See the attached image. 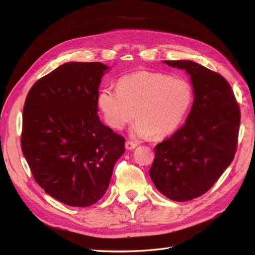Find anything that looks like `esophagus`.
Instances as JSON below:
<instances>
[{
  "mask_svg": "<svg viewBox=\"0 0 255 255\" xmlns=\"http://www.w3.org/2000/svg\"><path fill=\"white\" fill-rule=\"evenodd\" d=\"M137 146V144L135 143V142H133V141H127L126 142V149L127 150H133V149H135Z\"/></svg>",
  "mask_w": 255,
  "mask_h": 255,
  "instance_id": "34e87169",
  "label": "esophagus"
}]
</instances>
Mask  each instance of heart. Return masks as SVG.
<instances>
[{"instance_id":"b5f03b06","label":"heart","mask_w":255,"mask_h":255,"mask_svg":"<svg viewBox=\"0 0 255 255\" xmlns=\"http://www.w3.org/2000/svg\"><path fill=\"white\" fill-rule=\"evenodd\" d=\"M192 100L188 82L165 73L139 71L122 76L117 90H100L98 105L112 128L121 129L135 117L132 137L159 139L180 128Z\"/></svg>"}]
</instances>
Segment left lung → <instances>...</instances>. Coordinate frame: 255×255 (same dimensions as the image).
<instances>
[{"label":"left lung","mask_w":255,"mask_h":255,"mask_svg":"<svg viewBox=\"0 0 255 255\" xmlns=\"http://www.w3.org/2000/svg\"><path fill=\"white\" fill-rule=\"evenodd\" d=\"M163 63L187 72L194 103L185 125L155 146L149 173L159 192L184 202L205 194L232 163L241 112L220 74L192 60Z\"/></svg>","instance_id":"1"}]
</instances>
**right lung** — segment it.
Wrapping results in <instances>:
<instances>
[{"mask_svg":"<svg viewBox=\"0 0 255 255\" xmlns=\"http://www.w3.org/2000/svg\"><path fill=\"white\" fill-rule=\"evenodd\" d=\"M102 63L63 64L37 81L23 109L22 152L37 184L57 201L86 207L106 192L125 138L98 116Z\"/></svg>","mask_w":255,"mask_h":255,"instance_id":"obj_1","label":"right lung"}]
</instances>
